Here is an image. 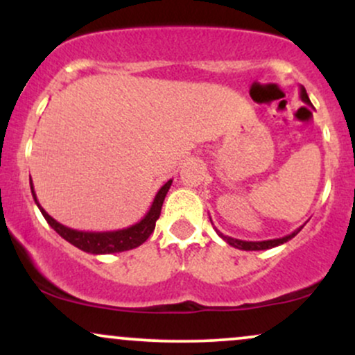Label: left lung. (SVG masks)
Segmentation results:
<instances>
[{
  "label": "left lung",
  "instance_id": "8db88e82",
  "mask_svg": "<svg viewBox=\"0 0 355 355\" xmlns=\"http://www.w3.org/2000/svg\"><path fill=\"white\" fill-rule=\"evenodd\" d=\"M300 100L304 101V103L307 105H312L311 100H309V95L307 92H305L304 87H300ZM304 227V225H302ZM302 227H299V229L292 232L291 235H285L282 239H274V240H262V242H247V240H239V239H232V237H227V235H223L222 232L217 230V234L225 240L227 243L235 248H240V250H267V248H272V247H277V245H282V243L288 242L291 239H294L297 234H299L300 230H302Z\"/></svg>",
  "mask_w": 355,
  "mask_h": 355
}]
</instances>
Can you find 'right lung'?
Wrapping results in <instances>:
<instances>
[{
  "instance_id": "add662e5",
  "label": "right lung",
  "mask_w": 355,
  "mask_h": 355,
  "mask_svg": "<svg viewBox=\"0 0 355 355\" xmlns=\"http://www.w3.org/2000/svg\"><path fill=\"white\" fill-rule=\"evenodd\" d=\"M31 193H33L35 203L38 205L40 211L43 214V217L46 218V222L50 223L51 229L63 237L67 242H70L71 245L78 247L80 250L88 252V254L95 255H105V254H116V252H125L132 250L138 245L145 242L146 239L152 235L155 230V223H157L158 217H160L162 205H164V200L166 197V191L170 190V185H172V180H168L158 190V193L155 195L152 207L146 211V215L140 222H137L135 225H130L126 229L120 230H110V232H85V230H75L70 229V227L63 225V223L56 222L51 215H48L42 205L38 203V198H36L33 183H31Z\"/></svg>"
}]
</instances>
